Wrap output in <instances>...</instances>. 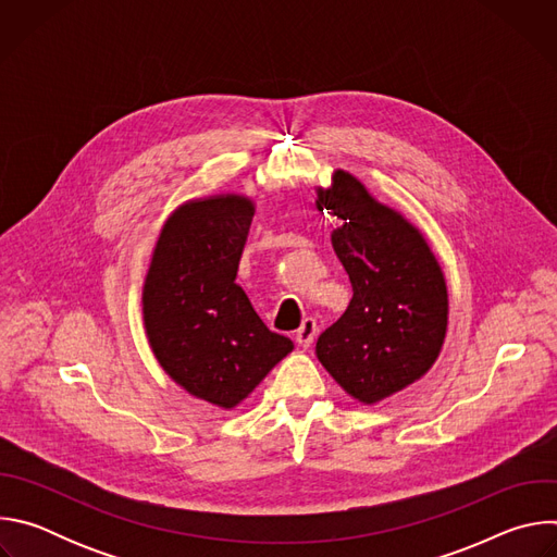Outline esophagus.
Returning a JSON list of instances; mask_svg holds the SVG:
<instances>
[{"label": "esophagus", "mask_w": 557, "mask_h": 557, "mask_svg": "<svg viewBox=\"0 0 557 557\" xmlns=\"http://www.w3.org/2000/svg\"><path fill=\"white\" fill-rule=\"evenodd\" d=\"M314 335H317V322L312 320V317H306V320H304L301 326H299V331H297V335H295V342H297L301 348H308V346L312 344Z\"/></svg>", "instance_id": "34e87169"}]
</instances>
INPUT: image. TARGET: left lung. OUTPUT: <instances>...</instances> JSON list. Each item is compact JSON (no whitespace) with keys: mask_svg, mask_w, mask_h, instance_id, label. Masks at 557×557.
Wrapping results in <instances>:
<instances>
[{"mask_svg":"<svg viewBox=\"0 0 557 557\" xmlns=\"http://www.w3.org/2000/svg\"><path fill=\"white\" fill-rule=\"evenodd\" d=\"M317 209L342 224L331 243L352 299L317 339V359L363 406L419 381L438 359L449 320L445 273L425 235L401 211L379 202L350 172L314 187Z\"/></svg>","mask_w":557,"mask_h":557,"instance_id":"left-lung-1","label":"left lung"}]
</instances>
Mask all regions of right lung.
<instances>
[{"mask_svg": "<svg viewBox=\"0 0 557 557\" xmlns=\"http://www.w3.org/2000/svg\"><path fill=\"white\" fill-rule=\"evenodd\" d=\"M256 202L213 194L176 207L143 282V326L161 368L196 399L233 410L293 352L235 284Z\"/></svg>", "mask_w": 557, "mask_h": 557, "instance_id": "add662e5", "label": "right lung"}]
</instances>
